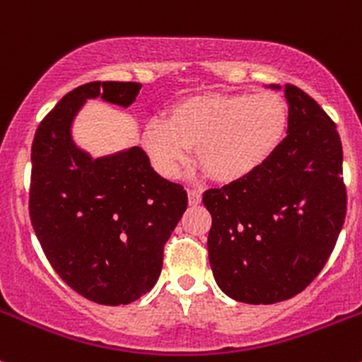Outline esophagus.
I'll return each mask as SVG.
<instances>
[{"instance_id":"obj_1","label":"esophagus","mask_w":362,"mask_h":362,"mask_svg":"<svg viewBox=\"0 0 362 362\" xmlns=\"http://www.w3.org/2000/svg\"><path fill=\"white\" fill-rule=\"evenodd\" d=\"M187 198L189 204H191V206H196V204L202 203V192L196 191V189H191V191L187 192Z\"/></svg>"}]
</instances>
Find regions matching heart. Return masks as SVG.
Masks as SVG:
<instances>
[{
	"instance_id": "1",
	"label": "heart",
	"mask_w": 362,
	"mask_h": 362,
	"mask_svg": "<svg viewBox=\"0 0 362 362\" xmlns=\"http://www.w3.org/2000/svg\"><path fill=\"white\" fill-rule=\"evenodd\" d=\"M289 108L272 90L199 94L178 101L166 120H151L141 145L163 177L175 178L192 160L218 182L247 178L262 166L282 144Z\"/></svg>"
}]
</instances>
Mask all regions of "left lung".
Returning a JSON list of instances; mask_svg holds the SVG:
<instances>
[{"instance_id": "obj_1", "label": "left lung", "mask_w": 362, "mask_h": 362, "mask_svg": "<svg viewBox=\"0 0 362 362\" xmlns=\"http://www.w3.org/2000/svg\"><path fill=\"white\" fill-rule=\"evenodd\" d=\"M284 93L289 122L275 154L247 178L203 194L215 282L249 305H273L306 289L329 259L346 214L337 124L299 87L286 83Z\"/></svg>"}]
</instances>
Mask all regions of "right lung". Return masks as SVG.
<instances>
[{"label":"right lung","mask_w":362,"mask_h":362,"mask_svg":"<svg viewBox=\"0 0 362 362\" xmlns=\"http://www.w3.org/2000/svg\"><path fill=\"white\" fill-rule=\"evenodd\" d=\"M138 82H89L47 113L31 147L29 215L57 275L89 301L127 305L158 282L163 250L187 208V192L151 166L144 148L94 159L75 144L87 100L127 108Z\"/></svg>","instance_id":"obj_1"}]
</instances>
